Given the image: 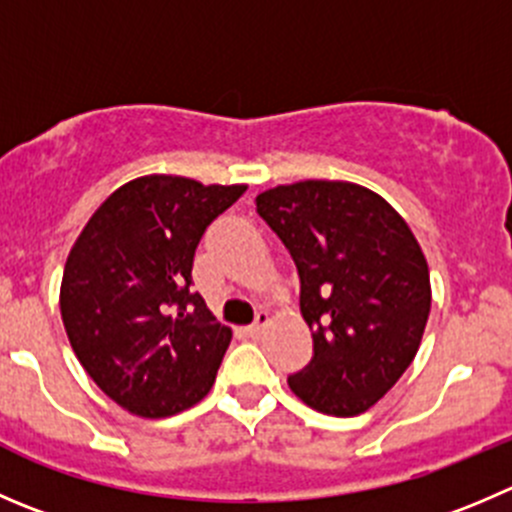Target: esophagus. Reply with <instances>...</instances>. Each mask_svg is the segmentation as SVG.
<instances>
[{
  "label": "esophagus",
  "instance_id": "1",
  "mask_svg": "<svg viewBox=\"0 0 512 512\" xmlns=\"http://www.w3.org/2000/svg\"><path fill=\"white\" fill-rule=\"evenodd\" d=\"M267 322H270V315H267L265 310H260V312H257V315H255V322H252V325L247 327V335H250V337H257V335H260L262 330H265Z\"/></svg>",
  "mask_w": 512,
  "mask_h": 512
}]
</instances>
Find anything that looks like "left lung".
<instances>
[{
    "label": "left lung",
    "mask_w": 512,
    "mask_h": 512,
    "mask_svg": "<svg viewBox=\"0 0 512 512\" xmlns=\"http://www.w3.org/2000/svg\"><path fill=\"white\" fill-rule=\"evenodd\" d=\"M290 252L312 357L292 393L335 418L365 413L413 362L430 315V272L403 217L350 182L307 180L257 195Z\"/></svg>",
    "instance_id": "obj_1"
}]
</instances>
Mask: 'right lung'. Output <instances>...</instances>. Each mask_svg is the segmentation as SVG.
Masks as SVG:
<instances>
[{"instance_id": "add662e5", "label": "right lung", "mask_w": 512, "mask_h": 512, "mask_svg": "<svg viewBox=\"0 0 512 512\" xmlns=\"http://www.w3.org/2000/svg\"><path fill=\"white\" fill-rule=\"evenodd\" d=\"M245 190L140 177L112 192L74 242L59 295L64 330L124 410L167 418L210 393L232 330L192 292V262L210 222Z\"/></svg>"}]
</instances>
